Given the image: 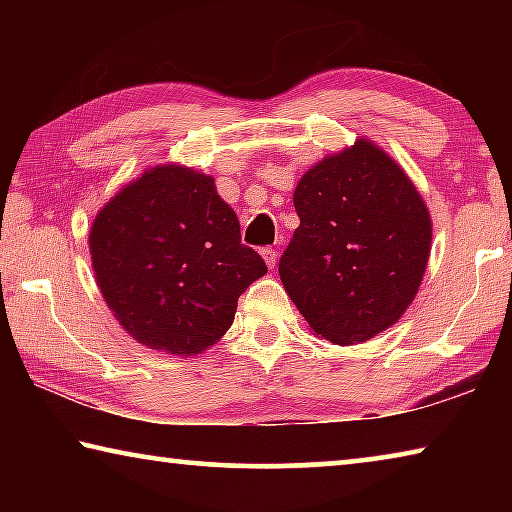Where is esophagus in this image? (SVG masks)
<instances>
[{"label": "esophagus", "mask_w": 512, "mask_h": 512, "mask_svg": "<svg viewBox=\"0 0 512 512\" xmlns=\"http://www.w3.org/2000/svg\"><path fill=\"white\" fill-rule=\"evenodd\" d=\"M262 257L268 268H275L277 264V250L275 248H262Z\"/></svg>", "instance_id": "34e87169"}]
</instances>
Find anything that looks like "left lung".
Returning <instances> with one entry per match:
<instances>
[{
	"instance_id": "obj_1",
	"label": "left lung",
	"mask_w": 512,
	"mask_h": 512,
	"mask_svg": "<svg viewBox=\"0 0 512 512\" xmlns=\"http://www.w3.org/2000/svg\"><path fill=\"white\" fill-rule=\"evenodd\" d=\"M300 225L280 280L311 332L334 345L366 343L402 318L431 253V214L384 149L357 137L298 180Z\"/></svg>"
}]
</instances>
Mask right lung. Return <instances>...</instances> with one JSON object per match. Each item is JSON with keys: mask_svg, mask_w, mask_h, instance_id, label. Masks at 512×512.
I'll return each instance as SVG.
<instances>
[{"mask_svg": "<svg viewBox=\"0 0 512 512\" xmlns=\"http://www.w3.org/2000/svg\"><path fill=\"white\" fill-rule=\"evenodd\" d=\"M88 241L112 316L137 343L173 357L219 343L241 293L266 275L214 178L178 162L121 187L94 216Z\"/></svg>", "mask_w": 512, "mask_h": 512, "instance_id": "obj_1", "label": "right lung"}]
</instances>
